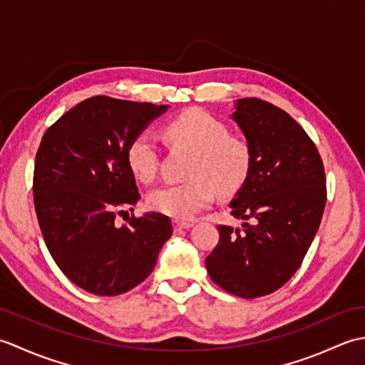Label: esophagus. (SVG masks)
<instances>
[{
    "label": "esophagus",
    "instance_id": "34e87169",
    "mask_svg": "<svg viewBox=\"0 0 365 365\" xmlns=\"http://www.w3.org/2000/svg\"><path fill=\"white\" fill-rule=\"evenodd\" d=\"M190 227H192V222H180V221H175V222H174V230H175V232L188 230Z\"/></svg>",
    "mask_w": 365,
    "mask_h": 365
}]
</instances>
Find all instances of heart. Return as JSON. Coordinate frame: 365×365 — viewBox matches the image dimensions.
I'll use <instances>...</instances> for the list:
<instances>
[{"instance_id":"heart-1","label":"heart","mask_w":365,"mask_h":365,"mask_svg":"<svg viewBox=\"0 0 365 365\" xmlns=\"http://www.w3.org/2000/svg\"><path fill=\"white\" fill-rule=\"evenodd\" d=\"M170 144L192 152L187 182L169 183L147 196L152 210L178 221H188L221 196L234 195L243 187L252 168L251 147L243 138L229 135L227 127L199 108L170 119L163 128ZM127 163L133 175L150 183L158 175L160 150L149 131L135 135L127 145Z\"/></svg>"}]
</instances>
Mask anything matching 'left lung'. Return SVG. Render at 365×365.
<instances>
[{
  "mask_svg": "<svg viewBox=\"0 0 365 365\" xmlns=\"http://www.w3.org/2000/svg\"><path fill=\"white\" fill-rule=\"evenodd\" d=\"M252 152V168L230 200L243 230L218 226L205 259L212 281L242 298L265 297L297 273L319 230L327 178L312 139L292 115L260 98H238L230 115Z\"/></svg>",
  "mask_w": 365,
  "mask_h": 365,
  "instance_id": "8db88e82",
  "label": "left lung"
}]
</instances>
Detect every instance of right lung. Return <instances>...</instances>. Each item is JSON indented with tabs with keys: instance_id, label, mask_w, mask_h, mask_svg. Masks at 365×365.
<instances>
[{
	"instance_id": "add662e5",
	"label": "right lung",
	"mask_w": 365,
	"mask_h": 365,
	"mask_svg": "<svg viewBox=\"0 0 365 365\" xmlns=\"http://www.w3.org/2000/svg\"><path fill=\"white\" fill-rule=\"evenodd\" d=\"M169 105L105 96L73 106L45 131L34 166V205L45 245L71 281L98 297H115L149 276L173 235L161 213L115 215L141 196L127 145Z\"/></svg>"
}]
</instances>
